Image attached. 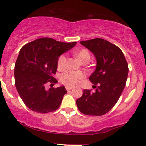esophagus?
Masks as SVG:
<instances>
[{
    "mask_svg": "<svg viewBox=\"0 0 146 146\" xmlns=\"http://www.w3.org/2000/svg\"><path fill=\"white\" fill-rule=\"evenodd\" d=\"M66 90H70L73 89V87L66 86Z\"/></svg>",
    "mask_w": 146,
    "mask_h": 146,
    "instance_id": "34e87169",
    "label": "esophagus"
}]
</instances>
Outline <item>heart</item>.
Returning <instances> with one entry per match:
<instances>
[{
	"label": "heart",
	"mask_w": 146,
	"mask_h": 146,
	"mask_svg": "<svg viewBox=\"0 0 146 146\" xmlns=\"http://www.w3.org/2000/svg\"><path fill=\"white\" fill-rule=\"evenodd\" d=\"M73 55L81 62H88L90 60L89 51L86 48H81L73 52ZM67 62V58L65 55H62L58 58V66L60 69L65 68ZM85 75L82 72L66 71L61 75L60 80L64 84L68 86H74L78 85L84 78Z\"/></svg>",
	"instance_id": "heart-1"
}]
</instances>
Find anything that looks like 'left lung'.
Returning a JSON list of instances; mask_svg holds the SVG:
<instances>
[{
	"instance_id": "1",
	"label": "left lung",
	"mask_w": 146,
	"mask_h": 146,
	"mask_svg": "<svg viewBox=\"0 0 146 146\" xmlns=\"http://www.w3.org/2000/svg\"><path fill=\"white\" fill-rule=\"evenodd\" d=\"M80 44L93 53L96 68L89 80L94 92L84 89L76 100L79 110L86 115L101 116L108 113L121 96L128 74V66L123 52L116 45L102 38L81 41Z\"/></svg>"
}]
</instances>
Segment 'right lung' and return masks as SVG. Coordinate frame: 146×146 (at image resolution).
<instances>
[{
    "instance_id": "obj_1",
    "label": "right lung",
    "mask_w": 146,
    "mask_h": 146,
    "mask_svg": "<svg viewBox=\"0 0 146 146\" xmlns=\"http://www.w3.org/2000/svg\"><path fill=\"white\" fill-rule=\"evenodd\" d=\"M76 43L42 38L21 48L15 64V85L22 100L30 110L47 113L59 108L64 95L67 93L65 87L46 90L45 86L48 82L53 85L58 83L53 75L58 68V58Z\"/></svg>"
}]
</instances>
